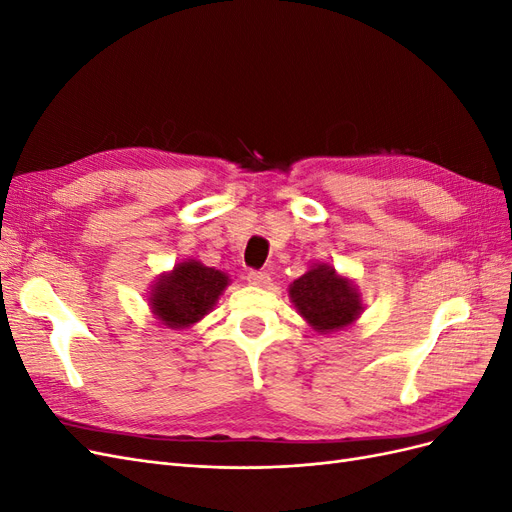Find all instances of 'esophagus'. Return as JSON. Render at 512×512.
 Instances as JSON below:
<instances>
[{
    "mask_svg": "<svg viewBox=\"0 0 512 512\" xmlns=\"http://www.w3.org/2000/svg\"><path fill=\"white\" fill-rule=\"evenodd\" d=\"M247 282H250L252 286H269L271 277L267 271H250L247 273Z\"/></svg>",
    "mask_w": 512,
    "mask_h": 512,
    "instance_id": "1",
    "label": "esophagus"
}]
</instances>
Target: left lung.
Returning a JSON list of instances; mask_svg holds the SVG:
<instances>
[{
	"label": "left lung",
	"instance_id": "obj_1",
	"mask_svg": "<svg viewBox=\"0 0 512 512\" xmlns=\"http://www.w3.org/2000/svg\"><path fill=\"white\" fill-rule=\"evenodd\" d=\"M290 299L318 333L344 329L359 318L361 301L354 286L333 267L318 265L290 286Z\"/></svg>",
	"mask_w": 512,
	"mask_h": 512
}]
</instances>
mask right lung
<instances>
[{"label": "right lung", "instance_id": "add662e5", "mask_svg": "<svg viewBox=\"0 0 512 512\" xmlns=\"http://www.w3.org/2000/svg\"><path fill=\"white\" fill-rule=\"evenodd\" d=\"M228 286V275L196 260L181 262L173 273L162 275L151 292V309L170 329L190 327L218 301Z\"/></svg>", "mask_w": 512, "mask_h": 512}]
</instances>
